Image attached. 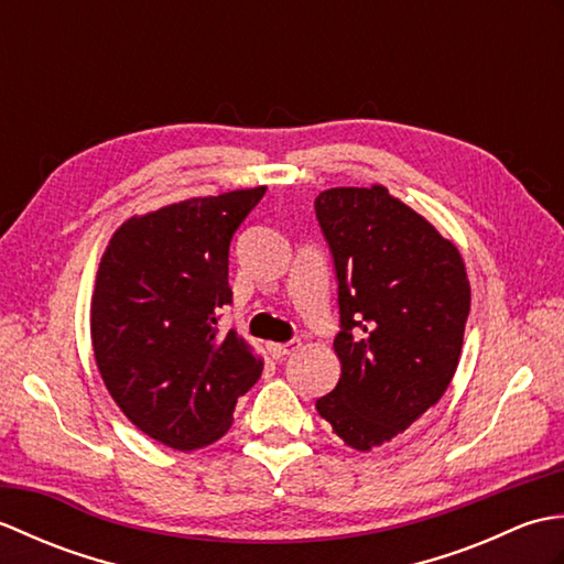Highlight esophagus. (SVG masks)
Listing matches in <instances>:
<instances>
[{
    "label": "esophagus",
    "mask_w": 564,
    "mask_h": 564,
    "mask_svg": "<svg viewBox=\"0 0 564 564\" xmlns=\"http://www.w3.org/2000/svg\"><path fill=\"white\" fill-rule=\"evenodd\" d=\"M301 339H293V341H289V344H269V354L273 356V358H285V356H291V354H295L297 349H301Z\"/></svg>",
    "instance_id": "obj_1"
}]
</instances>
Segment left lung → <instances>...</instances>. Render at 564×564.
I'll list each match as a JSON object with an SVG mask.
<instances>
[{
  "label": "left lung",
  "mask_w": 564,
  "mask_h": 564,
  "mask_svg": "<svg viewBox=\"0 0 564 564\" xmlns=\"http://www.w3.org/2000/svg\"><path fill=\"white\" fill-rule=\"evenodd\" d=\"M339 279L341 376L317 400L346 446L398 438L448 390L460 361L470 281L458 247L382 184L315 198Z\"/></svg>",
  "instance_id": "left-lung-1"
}]
</instances>
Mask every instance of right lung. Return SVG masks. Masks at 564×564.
Returning a JSON list of instances; mask_svg holds the SVG:
<instances>
[{
    "instance_id": "1",
    "label": "right lung",
    "mask_w": 564,
    "mask_h": 564,
    "mask_svg": "<svg viewBox=\"0 0 564 564\" xmlns=\"http://www.w3.org/2000/svg\"><path fill=\"white\" fill-rule=\"evenodd\" d=\"M267 186L194 196L133 215L111 235L89 329L106 390L142 434L174 451L218 441L263 361L245 337H220L232 301L227 254Z\"/></svg>"
}]
</instances>
